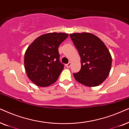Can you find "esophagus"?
Here are the masks:
<instances>
[{
  "label": "esophagus",
  "instance_id": "34e87169",
  "mask_svg": "<svg viewBox=\"0 0 129 129\" xmlns=\"http://www.w3.org/2000/svg\"><path fill=\"white\" fill-rule=\"evenodd\" d=\"M71 62H69L68 63H67V64H66V67L70 68V66H71Z\"/></svg>",
  "mask_w": 129,
  "mask_h": 129
}]
</instances>
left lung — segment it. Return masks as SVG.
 <instances>
[{"label": "left lung", "instance_id": "left-lung-1", "mask_svg": "<svg viewBox=\"0 0 129 129\" xmlns=\"http://www.w3.org/2000/svg\"><path fill=\"white\" fill-rule=\"evenodd\" d=\"M81 57L80 71L74 74L75 80L88 87H95L107 78L112 58L104 42L90 33L70 34Z\"/></svg>", "mask_w": 129, "mask_h": 129}]
</instances>
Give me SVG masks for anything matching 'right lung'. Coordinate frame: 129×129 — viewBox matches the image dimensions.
Returning <instances> with one entry per match:
<instances>
[{"label":"right lung","mask_w":129,"mask_h":129,"mask_svg":"<svg viewBox=\"0 0 129 129\" xmlns=\"http://www.w3.org/2000/svg\"><path fill=\"white\" fill-rule=\"evenodd\" d=\"M68 37L65 33L44 34L27 48L24 58L25 68L35 84L47 87L57 80L64 67L60 62L58 47Z\"/></svg>","instance_id":"add662e5"}]
</instances>
